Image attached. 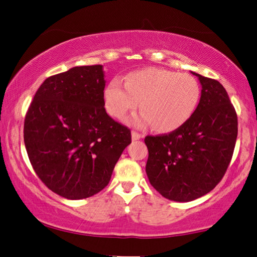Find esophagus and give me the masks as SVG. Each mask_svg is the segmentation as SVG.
I'll list each match as a JSON object with an SVG mask.
<instances>
[{"label":"esophagus","instance_id":"34e87169","mask_svg":"<svg viewBox=\"0 0 257 257\" xmlns=\"http://www.w3.org/2000/svg\"><path fill=\"white\" fill-rule=\"evenodd\" d=\"M142 138H143V136H141L140 133H138V132H134V131H132V140H133V141L140 140V139H142Z\"/></svg>","mask_w":257,"mask_h":257}]
</instances>
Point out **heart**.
<instances>
[{
	"instance_id": "heart-1",
	"label": "heart",
	"mask_w": 257,
	"mask_h": 257,
	"mask_svg": "<svg viewBox=\"0 0 257 257\" xmlns=\"http://www.w3.org/2000/svg\"><path fill=\"white\" fill-rule=\"evenodd\" d=\"M200 85L192 75L164 70L143 69L112 79L105 89V106L110 115L123 118L141 102L143 112L133 119L150 125L159 133L173 132L191 118L200 101Z\"/></svg>"
}]
</instances>
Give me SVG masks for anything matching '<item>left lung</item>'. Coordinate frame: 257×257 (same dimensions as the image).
<instances>
[{
    "label": "left lung",
    "mask_w": 257,
    "mask_h": 257,
    "mask_svg": "<svg viewBox=\"0 0 257 257\" xmlns=\"http://www.w3.org/2000/svg\"><path fill=\"white\" fill-rule=\"evenodd\" d=\"M191 73L202 88L194 114L172 133L145 139L149 182L176 202L196 200L217 186L231 160L238 133L236 110L223 85Z\"/></svg>",
    "instance_id": "left-lung-1"
}]
</instances>
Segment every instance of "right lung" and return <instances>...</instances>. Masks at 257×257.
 I'll list each match as a JSON object with an SVG mask.
<instances>
[{
    "instance_id": "obj_1",
    "label": "right lung",
    "mask_w": 257,
    "mask_h": 257,
    "mask_svg": "<svg viewBox=\"0 0 257 257\" xmlns=\"http://www.w3.org/2000/svg\"><path fill=\"white\" fill-rule=\"evenodd\" d=\"M102 65L49 76L27 111L25 146L49 190L69 200L90 197L110 181L131 131L108 116Z\"/></svg>"
}]
</instances>
